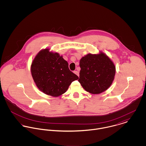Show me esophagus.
Masks as SVG:
<instances>
[{
	"label": "esophagus",
	"instance_id": "34e87169",
	"mask_svg": "<svg viewBox=\"0 0 146 146\" xmlns=\"http://www.w3.org/2000/svg\"><path fill=\"white\" fill-rule=\"evenodd\" d=\"M76 75H78L79 77V72L78 71H74V72Z\"/></svg>",
	"mask_w": 146,
	"mask_h": 146
}]
</instances>
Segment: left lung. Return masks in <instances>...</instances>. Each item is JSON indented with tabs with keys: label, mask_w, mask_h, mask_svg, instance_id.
<instances>
[{
	"label": "left lung",
	"mask_w": 146,
	"mask_h": 146,
	"mask_svg": "<svg viewBox=\"0 0 146 146\" xmlns=\"http://www.w3.org/2000/svg\"><path fill=\"white\" fill-rule=\"evenodd\" d=\"M80 76L78 80L84 89L92 94H100L112 83L115 66L103 53L88 54L80 61Z\"/></svg>",
	"instance_id": "1"
}]
</instances>
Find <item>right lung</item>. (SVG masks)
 Wrapping results in <instances>:
<instances>
[{
  "instance_id": "right-lung-1",
  "label": "right lung",
  "mask_w": 146,
  "mask_h": 146,
  "mask_svg": "<svg viewBox=\"0 0 146 146\" xmlns=\"http://www.w3.org/2000/svg\"><path fill=\"white\" fill-rule=\"evenodd\" d=\"M31 72L38 88L53 97L64 93L71 83L79 79L70 70L62 56L50 52L48 49L38 53L31 64Z\"/></svg>"
}]
</instances>
